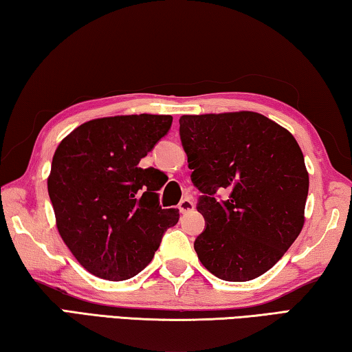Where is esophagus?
<instances>
[{
  "instance_id": "esophagus-1",
  "label": "esophagus",
  "mask_w": 352,
  "mask_h": 352,
  "mask_svg": "<svg viewBox=\"0 0 352 352\" xmlns=\"http://www.w3.org/2000/svg\"><path fill=\"white\" fill-rule=\"evenodd\" d=\"M178 210H180L182 214H186L189 211H192L194 210V201L190 200V199H188V197L182 199L180 204H178Z\"/></svg>"
}]
</instances>
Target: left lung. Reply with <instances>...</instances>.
Instances as JSON below:
<instances>
[{"mask_svg": "<svg viewBox=\"0 0 352 352\" xmlns=\"http://www.w3.org/2000/svg\"><path fill=\"white\" fill-rule=\"evenodd\" d=\"M180 140L201 192L200 262L223 281L264 275L305 225L309 174L296 140L254 111L184 115ZM217 192L229 195L217 201Z\"/></svg>", "mask_w": 352, "mask_h": 352, "instance_id": "obj_1", "label": "left lung"}]
</instances>
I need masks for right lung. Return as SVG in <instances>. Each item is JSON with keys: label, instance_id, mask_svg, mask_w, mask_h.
Instances as JSON below:
<instances>
[{"label": "right lung", "instance_id": "right-lung-1", "mask_svg": "<svg viewBox=\"0 0 352 352\" xmlns=\"http://www.w3.org/2000/svg\"><path fill=\"white\" fill-rule=\"evenodd\" d=\"M169 115L93 119L62 140L47 192L57 230L83 269L109 281L135 276L152 261L178 210L160 206L157 169L141 158L168 135Z\"/></svg>", "mask_w": 352, "mask_h": 352}]
</instances>
